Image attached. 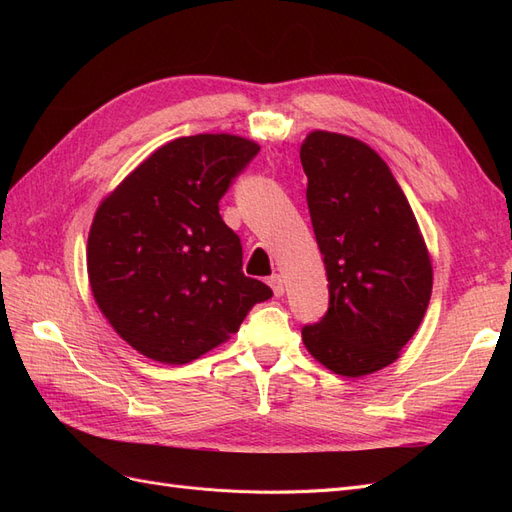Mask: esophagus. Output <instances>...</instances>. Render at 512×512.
Instances as JSON below:
<instances>
[{"label": "esophagus", "mask_w": 512, "mask_h": 512, "mask_svg": "<svg viewBox=\"0 0 512 512\" xmlns=\"http://www.w3.org/2000/svg\"><path fill=\"white\" fill-rule=\"evenodd\" d=\"M269 286H271L275 297H282V294H284V280H282V275H271V277H269Z\"/></svg>", "instance_id": "34e87169"}]
</instances>
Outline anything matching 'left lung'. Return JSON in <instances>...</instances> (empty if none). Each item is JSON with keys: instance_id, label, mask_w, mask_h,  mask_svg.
<instances>
[{"instance_id": "8db88e82", "label": "left lung", "mask_w": 512, "mask_h": 512, "mask_svg": "<svg viewBox=\"0 0 512 512\" xmlns=\"http://www.w3.org/2000/svg\"><path fill=\"white\" fill-rule=\"evenodd\" d=\"M307 207L329 280V309L301 329L335 374L391 365L421 324L431 260L406 194L378 153L356 138L312 132L301 145Z\"/></svg>"}]
</instances>
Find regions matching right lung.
Segmentation results:
<instances>
[{"mask_svg":"<svg viewBox=\"0 0 512 512\" xmlns=\"http://www.w3.org/2000/svg\"><path fill=\"white\" fill-rule=\"evenodd\" d=\"M258 151L230 134L177 138L98 207L87 239L91 290L113 329L149 359L190 363L273 297L243 275L241 239L220 215L232 179Z\"/></svg>","mask_w":512,"mask_h":512,"instance_id":"1","label":"right lung"}]
</instances>
